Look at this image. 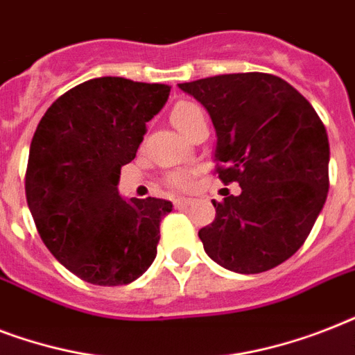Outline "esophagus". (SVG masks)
<instances>
[{
    "instance_id": "obj_1",
    "label": "esophagus",
    "mask_w": 355,
    "mask_h": 355,
    "mask_svg": "<svg viewBox=\"0 0 355 355\" xmlns=\"http://www.w3.org/2000/svg\"><path fill=\"white\" fill-rule=\"evenodd\" d=\"M173 205H175V208H178V210H182V208H188V206L191 205V200L184 199V197H178V199L173 200Z\"/></svg>"
}]
</instances>
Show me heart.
<instances>
[{
    "label": "heart",
    "instance_id": "b5f03b06",
    "mask_svg": "<svg viewBox=\"0 0 355 355\" xmlns=\"http://www.w3.org/2000/svg\"><path fill=\"white\" fill-rule=\"evenodd\" d=\"M200 116H205L202 110H200L195 103L189 101L177 103V105L171 108V114H169L171 123L182 134L188 132L189 127L195 123V119L200 118ZM167 182H169V186H173V188L177 189H189L193 186V175L189 171H177L167 177Z\"/></svg>",
    "mask_w": 355,
    "mask_h": 355
}]
</instances>
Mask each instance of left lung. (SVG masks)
Instances as JSON below:
<instances>
[{"instance_id": "left-lung-1", "label": "left lung", "mask_w": 355, "mask_h": 355, "mask_svg": "<svg viewBox=\"0 0 355 355\" xmlns=\"http://www.w3.org/2000/svg\"><path fill=\"white\" fill-rule=\"evenodd\" d=\"M178 88L216 127L217 173L239 184L200 228L206 254L234 272L269 270L302 247L328 195L330 144L304 96L269 73L216 75Z\"/></svg>"}]
</instances>
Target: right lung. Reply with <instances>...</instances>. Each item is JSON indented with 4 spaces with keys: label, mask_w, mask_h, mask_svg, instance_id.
<instances>
[{
    "label": "right lung",
    "mask_w": 355,
    "mask_h": 355,
    "mask_svg": "<svg viewBox=\"0 0 355 355\" xmlns=\"http://www.w3.org/2000/svg\"><path fill=\"white\" fill-rule=\"evenodd\" d=\"M169 92L97 77L58 97L36 127L25 175L31 216L49 252L85 282L130 284L155 261L160 221L173 205L123 199L118 184Z\"/></svg>",
    "instance_id": "right-lung-1"
}]
</instances>
